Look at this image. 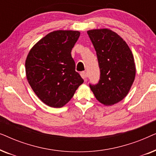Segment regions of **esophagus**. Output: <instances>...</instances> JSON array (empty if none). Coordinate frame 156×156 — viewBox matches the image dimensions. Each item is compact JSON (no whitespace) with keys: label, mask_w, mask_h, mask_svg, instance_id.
Here are the masks:
<instances>
[{"label":"esophagus","mask_w":156,"mask_h":156,"mask_svg":"<svg viewBox=\"0 0 156 156\" xmlns=\"http://www.w3.org/2000/svg\"><path fill=\"white\" fill-rule=\"evenodd\" d=\"M80 75H81V76H82L83 79H84V80H85V79H86V77H87L86 72H81Z\"/></svg>","instance_id":"1"}]
</instances>
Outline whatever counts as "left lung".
Instances as JSON below:
<instances>
[{"label": "left lung", "instance_id": "obj_1", "mask_svg": "<svg viewBox=\"0 0 156 156\" xmlns=\"http://www.w3.org/2000/svg\"><path fill=\"white\" fill-rule=\"evenodd\" d=\"M87 33L100 68L99 82L89 87L100 103L114 105L126 97L135 80L133 55L126 42L109 29L90 30Z\"/></svg>", "mask_w": 156, "mask_h": 156}]
</instances>
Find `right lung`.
Here are the masks:
<instances>
[{"instance_id": "1", "label": "right lung", "mask_w": 156, "mask_h": 156, "mask_svg": "<svg viewBox=\"0 0 156 156\" xmlns=\"http://www.w3.org/2000/svg\"><path fill=\"white\" fill-rule=\"evenodd\" d=\"M80 33L51 32L34 45L25 60L29 84L41 101L50 107L60 108L69 101L84 82L75 71L71 51Z\"/></svg>"}]
</instances>
